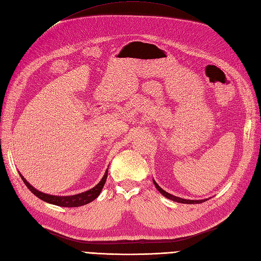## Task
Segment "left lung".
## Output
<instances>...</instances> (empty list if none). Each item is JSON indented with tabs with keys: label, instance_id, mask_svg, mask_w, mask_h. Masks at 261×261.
I'll return each mask as SVG.
<instances>
[{
	"label": "left lung",
	"instance_id": "left-lung-1",
	"mask_svg": "<svg viewBox=\"0 0 261 261\" xmlns=\"http://www.w3.org/2000/svg\"><path fill=\"white\" fill-rule=\"evenodd\" d=\"M153 182L155 184L156 189L159 191V193H161L162 195H164L165 197H167L168 199H171L173 201H176V203H182V204H200V203H204L205 200H207L208 198L206 199H186V198H181V197H178V196H174V195H171L170 193H167L165 190H163L161 187L158 186V184L156 183V181L153 179Z\"/></svg>",
	"mask_w": 261,
	"mask_h": 261
}]
</instances>
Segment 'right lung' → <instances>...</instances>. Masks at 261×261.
I'll use <instances>...</instances> for the list:
<instances>
[{
	"label": "right lung",
	"mask_w": 261,
	"mask_h": 261,
	"mask_svg": "<svg viewBox=\"0 0 261 261\" xmlns=\"http://www.w3.org/2000/svg\"><path fill=\"white\" fill-rule=\"evenodd\" d=\"M107 173H108V168L106 169L102 180H100L94 188H92L89 191L79 193V194L69 195V196H57V195H51V194H46V193H43V192H40L37 189L33 188L31 184L23 178V175L20 172H19V175L21 176V180L23 181V183L26 184V187L37 197H39L43 201H46L48 204H53L56 206H61V207H79V206H83L91 203L92 200H94L100 194V191H102L107 179Z\"/></svg>",
	"instance_id": "right-lung-1"
}]
</instances>
